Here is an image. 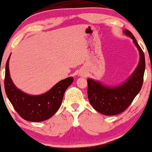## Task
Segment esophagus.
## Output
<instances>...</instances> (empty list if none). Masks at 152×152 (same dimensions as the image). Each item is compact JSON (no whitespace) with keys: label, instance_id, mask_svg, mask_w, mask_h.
<instances>
[{"label":"esophagus","instance_id":"34e87169","mask_svg":"<svg viewBox=\"0 0 152 152\" xmlns=\"http://www.w3.org/2000/svg\"><path fill=\"white\" fill-rule=\"evenodd\" d=\"M81 74V76H84L85 75L84 73H81V74Z\"/></svg>","mask_w":152,"mask_h":152}]
</instances>
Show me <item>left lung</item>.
<instances>
[{"instance_id":"8db88e82","label":"left lung","mask_w":152,"mask_h":152,"mask_svg":"<svg viewBox=\"0 0 152 152\" xmlns=\"http://www.w3.org/2000/svg\"><path fill=\"white\" fill-rule=\"evenodd\" d=\"M123 32L133 40L139 50L140 58L134 72L124 83L115 86H106L92 78L87 80L90 104L97 111L106 116H114L126 110L139 93L143 84L145 71L144 53L133 34L127 29Z\"/></svg>"}]
</instances>
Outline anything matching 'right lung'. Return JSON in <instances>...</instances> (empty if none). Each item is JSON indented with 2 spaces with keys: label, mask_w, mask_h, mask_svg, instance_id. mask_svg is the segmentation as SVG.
I'll list each match as a JSON object with an SVG mask.
<instances>
[{
  "label": "right lung",
  "mask_w": 152,
  "mask_h": 152,
  "mask_svg": "<svg viewBox=\"0 0 152 152\" xmlns=\"http://www.w3.org/2000/svg\"><path fill=\"white\" fill-rule=\"evenodd\" d=\"M10 56L6 62L4 84L6 94L13 108L27 121L40 122L50 118L60 108L64 94L72 83L74 78L69 77L61 80L43 94H28L17 88L10 78Z\"/></svg>",
  "instance_id": "add662e5"
}]
</instances>
